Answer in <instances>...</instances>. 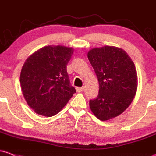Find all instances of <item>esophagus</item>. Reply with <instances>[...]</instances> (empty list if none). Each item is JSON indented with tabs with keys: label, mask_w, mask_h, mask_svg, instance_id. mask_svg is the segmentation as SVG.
I'll list each match as a JSON object with an SVG mask.
<instances>
[{
	"label": "esophagus",
	"mask_w": 156,
	"mask_h": 156,
	"mask_svg": "<svg viewBox=\"0 0 156 156\" xmlns=\"http://www.w3.org/2000/svg\"><path fill=\"white\" fill-rule=\"evenodd\" d=\"M84 90V87H76V90L77 92H82L83 90Z\"/></svg>",
	"instance_id": "obj_1"
}]
</instances>
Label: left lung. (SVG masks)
Returning a JSON list of instances; mask_svg holds the SVG:
<instances>
[{
  "label": "left lung",
  "instance_id": "1",
  "mask_svg": "<svg viewBox=\"0 0 156 156\" xmlns=\"http://www.w3.org/2000/svg\"><path fill=\"white\" fill-rule=\"evenodd\" d=\"M87 57L100 87L97 97L90 100V108L101 121L117 117L130 106L136 94L134 63L125 50L112 46L92 49Z\"/></svg>",
  "mask_w": 156,
  "mask_h": 156
}]
</instances>
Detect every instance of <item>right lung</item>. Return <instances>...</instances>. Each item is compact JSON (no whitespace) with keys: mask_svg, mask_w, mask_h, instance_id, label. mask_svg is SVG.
<instances>
[{"mask_svg":"<svg viewBox=\"0 0 156 156\" xmlns=\"http://www.w3.org/2000/svg\"><path fill=\"white\" fill-rule=\"evenodd\" d=\"M73 52L72 48L60 45L44 47L25 62L20 74L22 91L37 114L55 115L76 93L66 70Z\"/></svg>","mask_w":156,"mask_h":156,"instance_id":"obj_1","label":"right lung"}]
</instances>
